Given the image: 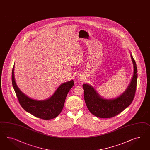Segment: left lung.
<instances>
[{"label": "left lung", "mask_w": 150, "mask_h": 150, "mask_svg": "<svg viewBox=\"0 0 150 150\" xmlns=\"http://www.w3.org/2000/svg\"><path fill=\"white\" fill-rule=\"evenodd\" d=\"M130 57L133 63V77L128 88L119 97L113 99H104L101 97L92 86L88 84L82 85L86 104L93 115L103 118L113 117L126 109L132 103L137 88L138 70L132 54Z\"/></svg>", "instance_id": "obj_1"}]
</instances>
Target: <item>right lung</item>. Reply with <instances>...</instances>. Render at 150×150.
<instances>
[{
    "label": "right lung",
    "instance_id": "right-lung-1",
    "mask_svg": "<svg viewBox=\"0 0 150 150\" xmlns=\"http://www.w3.org/2000/svg\"><path fill=\"white\" fill-rule=\"evenodd\" d=\"M12 83L21 106L29 113L43 120H51L57 117L62 111L65 98L72 88L73 80L62 84L52 96L44 100H35L25 95L17 87L14 77V65L12 68Z\"/></svg>",
    "mask_w": 150,
    "mask_h": 150
}]
</instances>
